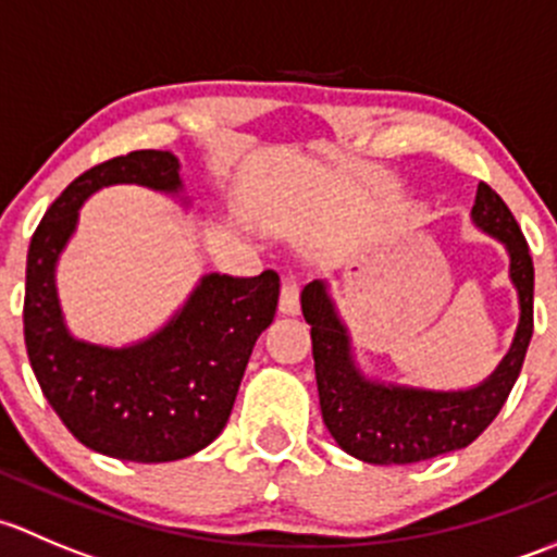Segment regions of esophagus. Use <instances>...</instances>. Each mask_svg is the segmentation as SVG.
<instances>
[{"label":"esophagus","mask_w":557,"mask_h":557,"mask_svg":"<svg viewBox=\"0 0 557 557\" xmlns=\"http://www.w3.org/2000/svg\"><path fill=\"white\" fill-rule=\"evenodd\" d=\"M299 283H296V277H285L283 288H280V312L299 314Z\"/></svg>","instance_id":"1"}]
</instances>
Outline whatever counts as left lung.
<instances>
[{
	"instance_id": "left-lung-1",
	"label": "left lung",
	"mask_w": 557,
	"mask_h": 557,
	"mask_svg": "<svg viewBox=\"0 0 557 557\" xmlns=\"http://www.w3.org/2000/svg\"><path fill=\"white\" fill-rule=\"evenodd\" d=\"M471 221L507 247L509 280L518 290L520 323L496 372L466 391L369 380L352 356V339L329 285L312 280L301 290V312L312 325L320 412L336 445L363 463L404 466L469 447L496 420L518 383L533 334V261L518 221L491 185L476 188Z\"/></svg>"
}]
</instances>
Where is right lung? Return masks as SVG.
Returning <instances> with one entry per match:
<instances>
[{"mask_svg":"<svg viewBox=\"0 0 557 557\" xmlns=\"http://www.w3.org/2000/svg\"><path fill=\"white\" fill-rule=\"evenodd\" d=\"M107 185H145L183 196L170 150H134L66 185L39 221L26 258L24 339L45 398L77 442L137 463H166L205 450L228 423L256 339L274 320L277 272L205 274L185 305L148 339L107 347L70 334L55 267L83 201Z\"/></svg>","mask_w":557,"mask_h":557,"instance_id":"1","label":"right lung"}]
</instances>
